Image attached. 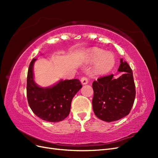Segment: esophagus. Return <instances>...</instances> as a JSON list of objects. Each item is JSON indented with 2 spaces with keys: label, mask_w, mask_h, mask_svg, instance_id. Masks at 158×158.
Masks as SVG:
<instances>
[{
  "label": "esophagus",
  "mask_w": 158,
  "mask_h": 158,
  "mask_svg": "<svg viewBox=\"0 0 158 158\" xmlns=\"http://www.w3.org/2000/svg\"><path fill=\"white\" fill-rule=\"evenodd\" d=\"M80 81H81V82H82V84H84V85L87 84L88 83V78H86V77H85V76H84V77L81 78Z\"/></svg>",
  "instance_id": "1"
}]
</instances>
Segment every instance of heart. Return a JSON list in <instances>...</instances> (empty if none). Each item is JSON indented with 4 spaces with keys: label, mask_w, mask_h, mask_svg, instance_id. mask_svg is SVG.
<instances>
[{
    "label": "heart",
    "mask_w": 158,
    "mask_h": 158,
    "mask_svg": "<svg viewBox=\"0 0 158 158\" xmlns=\"http://www.w3.org/2000/svg\"><path fill=\"white\" fill-rule=\"evenodd\" d=\"M91 61L96 62L95 69L102 74H106L111 70L114 65V59L110 53H106V52L95 49L89 55Z\"/></svg>",
    "instance_id": "1"
}]
</instances>
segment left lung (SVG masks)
<instances>
[{"label": "left lung", "mask_w": 158, "mask_h": 158, "mask_svg": "<svg viewBox=\"0 0 158 158\" xmlns=\"http://www.w3.org/2000/svg\"><path fill=\"white\" fill-rule=\"evenodd\" d=\"M118 71L125 72L117 79L113 74L103 76L92 84V106L97 117L106 122L118 121L129 114L135 102L136 89L132 70L121 59Z\"/></svg>", "instance_id": "8db88e82"}]
</instances>
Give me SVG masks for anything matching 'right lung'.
<instances>
[{
  "label": "right lung",
  "mask_w": 158,
  "mask_h": 158,
  "mask_svg": "<svg viewBox=\"0 0 158 158\" xmlns=\"http://www.w3.org/2000/svg\"><path fill=\"white\" fill-rule=\"evenodd\" d=\"M37 59H33L27 77V98L35 115L43 120L56 123L64 120L70 111L71 102L82 87L78 79L61 80L48 88L39 86L33 80V66Z\"/></svg>",
  "instance_id": "add662e5"
}]
</instances>
